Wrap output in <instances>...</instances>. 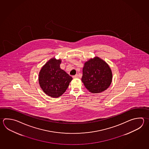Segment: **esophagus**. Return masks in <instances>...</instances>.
Instances as JSON below:
<instances>
[{"label": "esophagus", "instance_id": "1", "mask_svg": "<svg viewBox=\"0 0 149 149\" xmlns=\"http://www.w3.org/2000/svg\"><path fill=\"white\" fill-rule=\"evenodd\" d=\"M78 77V75L76 74V75H74V76H73V77L74 78V79H75V78H77Z\"/></svg>", "mask_w": 149, "mask_h": 149}]
</instances>
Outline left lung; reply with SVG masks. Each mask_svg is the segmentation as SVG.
<instances>
[{
	"label": "left lung",
	"instance_id": "left-lung-1",
	"mask_svg": "<svg viewBox=\"0 0 149 149\" xmlns=\"http://www.w3.org/2000/svg\"><path fill=\"white\" fill-rule=\"evenodd\" d=\"M111 70L106 62L97 57L84 63L82 81L91 93H99L109 88L112 82Z\"/></svg>",
	"mask_w": 149,
	"mask_h": 149
}]
</instances>
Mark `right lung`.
<instances>
[{"label":"right lung","instance_id":"1","mask_svg":"<svg viewBox=\"0 0 149 149\" xmlns=\"http://www.w3.org/2000/svg\"><path fill=\"white\" fill-rule=\"evenodd\" d=\"M61 59H50L40 70L39 83L43 91L52 97H59L68 88L73 78L60 67Z\"/></svg>","mask_w":149,"mask_h":149}]
</instances>
